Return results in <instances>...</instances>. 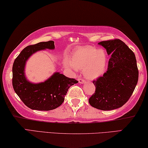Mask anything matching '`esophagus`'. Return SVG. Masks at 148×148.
<instances>
[{
    "label": "esophagus",
    "mask_w": 148,
    "mask_h": 148,
    "mask_svg": "<svg viewBox=\"0 0 148 148\" xmlns=\"http://www.w3.org/2000/svg\"><path fill=\"white\" fill-rule=\"evenodd\" d=\"M79 82L80 84H83V83H85L86 82V81L85 80H84L83 79H79Z\"/></svg>",
    "instance_id": "obj_1"
}]
</instances>
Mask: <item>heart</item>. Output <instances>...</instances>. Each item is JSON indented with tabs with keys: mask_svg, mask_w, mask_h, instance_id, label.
I'll return each instance as SVG.
<instances>
[{
	"mask_svg": "<svg viewBox=\"0 0 148 148\" xmlns=\"http://www.w3.org/2000/svg\"><path fill=\"white\" fill-rule=\"evenodd\" d=\"M107 62V54L103 49L86 46L77 48L72 54L70 62L66 60L64 64L69 69H83L85 77L95 79L103 73Z\"/></svg>",
	"mask_w": 148,
	"mask_h": 148,
	"instance_id": "b5f03b06",
	"label": "heart"
}]
</instances>
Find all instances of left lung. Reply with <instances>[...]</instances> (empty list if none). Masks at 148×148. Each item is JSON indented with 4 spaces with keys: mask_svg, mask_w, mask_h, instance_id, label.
<instances>
[{
    "mask_svg": "<svg viewBox=\"0 0 148 148\" xmlns=\"http://www.w3.org/2000/svg\"><path fill=\"white\" fill-rule=\"evenodd\" d=\"M108 55L107 71L93 81L95 91L89 99L93 107L102 110L118 108L133 94L138 80V69L133 51L122 41L114 39L99 43Z\"/></svg>",
    "mask_w": 148,
    "mask_h": 148,
    "instance_id": "left-lung-1",
    "label": "left lung"
}]
</instances>
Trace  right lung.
<instances>
[{
	"label": "right lung",
	"instance_id": "add662e5",
	"mask_svg": "<svg viewBox=\"0 0 148 148\" xmlns=\"http://www.w3.org/2000/svg\"><path fill=\"white\" fill-rule=\"evenodd\" d=\"M54 49L53 41L40 42L28 45L21 52L14 60L12 67V85L14 91L28 108L37 110H51L60 106L67 90L76 79L68 78L55 73L48 80L39 84L28 82L25 77L26 61L35 52L42 49Z\"/></svg>",
	"mask_w": 148,
	"mask_h": 148
}]
</instances>
